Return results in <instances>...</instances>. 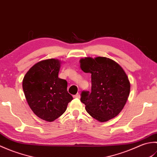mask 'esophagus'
I'll return each instance as SVG.
<instances>
[{"mask_svg":"<svg viewBox=\"0 0 157 157\" xmlns=\"http://www.w3.org/2000/svg\"><path fill=\"white\" fill-rule=\"evenodd\" d=\"M73 98H80V94H79V93H78V94H75L73 96Z\"/></svg>","mask_w":157,"mask_h":157,"instance_id":"1","label":"esophagus"}]
</instances>
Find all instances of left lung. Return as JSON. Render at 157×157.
<instances>
[{
	"instance_id": "8db88e82",
	"label": "left lung",
	"mask_w": 157,
	"mask_h": 157,
	"mask_svg": "<svg viewBox=\"0 0 157 157\" xmlns=\"http://www.w3.org/2000/svg\"><path fill=\"white\" fill-rule=\"evenodd\" d=\"M83 71L91 73V92L82 91L80 101L93 118L101 122L114 118L128 98L130 83L118 63L106 57L80 60Z\"/></svg>"
}]
</instances>
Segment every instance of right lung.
I'll return each mask as SVG.
<instances>
[{"instance_id": "add662e5", "label": "right lung", "mask_w": 157, "mask_h": 157, "mask_svg": "<svg viewBox=\"0 0 157 157\" xmlns=\"http://www.w3.org/2000/svg\"><path fill=\"white\" fill-rule=\"evenodd\" d=\"M61 63L50 59L36 63L23 80V90L32 111L39 118L52 121L65 113L73 100L67 88V82L59 78Z\"/></svg>"}]
</instances>
